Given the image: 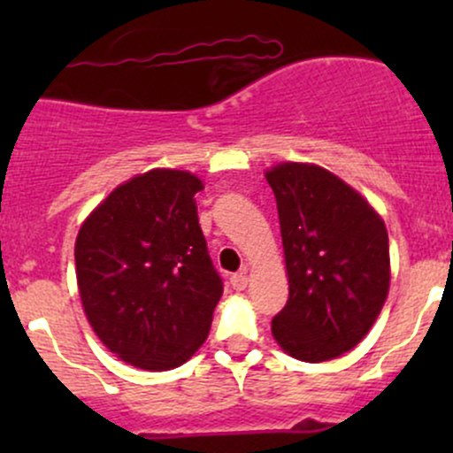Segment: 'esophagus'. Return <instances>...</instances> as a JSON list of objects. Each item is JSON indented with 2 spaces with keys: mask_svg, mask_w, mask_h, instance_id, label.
I'll return each mask as SVG.
<instances>
[{
  "mask_svg": "<svg viewBox=\"0 0 453 453\" xmlns=\"http://www.w3.org/2000/svg\"><path fill=\"white\" fill-rule=\"evenodd\" d=\"M232 288L236 289V292H242L244 288H247V283H249V279H247V270H241V273H236V274H232Z\"/></svg>",
  "mask_w": 453,
  "mask_h": 453,
  "instance_id": "obj_1",
  "label": "esophagus"
}]
</instances>
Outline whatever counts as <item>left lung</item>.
Instances as JSON below:
<instances>
[{
  "instance_id": "left-lung-1",
  "label": "left lung",
  "mask_w": 453,
  "mask_h": 453,
  "mask_svg": "<svg viewBox=\"0 0 453 453\" xmlns=\"http://www.w3.org/2000/svg\"><path fill=\"white\" fill-rule=\"evenodd\" d=\"M277 197L289 298L273 336L296 360L326 362L353 349L389 289L386 223L339 176L313 164L266 173Z\"/></svg>"
}]
</instances>
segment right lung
Masks as SVG:
<instances>
[{"label":"right lung","instance_id":"add662e5","mask_svg":"<svg viewBox=\"0 0 453 453\" xmlns=\"http://www.w3.org/2000/svg\"><path fill=\"white\" fill-rule=\"evenodd\" d=\"M202 180L155 168L119 185L78 232L74 259L87 319L104 345L144 371L200 349L223 294L197 223Z\"/></svg>","mask_w":453,"mask_h":453}]
</instances>
